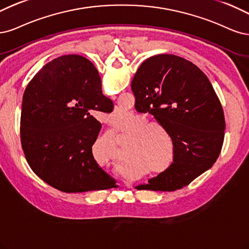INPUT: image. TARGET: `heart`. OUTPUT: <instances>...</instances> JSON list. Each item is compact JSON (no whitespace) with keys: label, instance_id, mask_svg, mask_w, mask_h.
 <instances>
[{"label":"heart","instance_id":"b5f03b06","mask_svg":"<svg viewBox=\"0 0 249 249\" xmlns=\"http://www.w3.org/2000/svg\"><path fill=\"white\" fill-rule=\"evenodd\" d=\"M134 129L133 140L131 141V152L129 157L134 161H141L143 166L149 170H155L159 173L166 172L173 162L167 163L168 149L164 145L162 136L158 130L166 133L164 126L158 121H148V119L142 116L134 117L128 124V128ZM107 142L111 150L116 149V141L114 131L107 135Z\"/></svg>","mask_w":249,"mask_h":249}]
</instances>
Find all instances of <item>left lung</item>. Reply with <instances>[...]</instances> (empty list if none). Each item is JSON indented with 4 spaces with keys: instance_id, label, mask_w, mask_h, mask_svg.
I'll return each mask as SVG.
<instances>
[{
    "instance_id": "left-lung-1",
    "label": "left lung",
    "mask_w": 249,
    "mask_h": 249,
    "mask_svg": "<svg viewBox=\"0 0 249 249\" xmlns=\"http://www.w3.org/2000/svg\"><path fill=\"white\" fill-rule=\"evenodd\" d=\"M135 107L161 123L174 146V161L136 189L175 191L188 185L217 160L224 139L223 109L204 72L174 54L142 63L131 82Z\"/></svg>"
}]
</instances>
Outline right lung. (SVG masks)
Here are the masks:
<instances>
[{
    "label": "right lung",
    "mask_w": 249,
    "mask_h": 249,
    "mask_svg": "<svg viewBox=\"0 0 249 249\" xmlns=\"http://www.w3.org/2000/svg\"><path fill=\"white\" fill-rule=\"evenodd\" d=\"M108 100L98 70L82 55H62L37 72L23 93L20 140L40 179L67 194L116 186L92 153L101 128L92 114Z\"/></svg>",
    "instance_id": "right-lung-1"
}]
</instances>
